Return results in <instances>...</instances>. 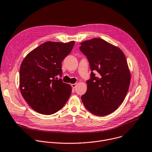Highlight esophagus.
<instances>
[{"label": "esophagus", "mask_w": 152, "mask_h": 152, "mask_svg": "<svg viewBox=\"0 0 152 152\" xmlns=\"http://www.w3.org/2000/svg\"><path fill=\"white\" fill-rule=\"evenodd\" d=\"M71 86L73 88H75L77 86V83H72V84H71Z\"/></svg>", "instance_id": "esophagus-1"}]
</instances>
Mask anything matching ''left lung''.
<instances>
[{"label":"left lung","mask_w":152,"mask_h":152,"mask_svg":"<svg viewBox=\"0 0 152 152\" xmlns=\"http://www.w3.org/2000/svg\"><path fill=\"white\" fill-rule=\"evenodd\" d=\"M80 50L86 56L92 70L86 81L87 91L81 96L86 109L96 116L115 112L128 92L131 73L126 57L118 47L100 38L80 43ZM99 73L95 77L93 72Z\"/></svg>","instance_id":"1"}]
</instances>
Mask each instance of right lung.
I'll use <instances>...</instances> for the list:
<instances>
[{
    "label": "right lung",
    "mask_w": 152,
    "mask_h": 152,
    "mask_svg": "<svg viewBox=\"0 0 152 152\" xmlns=\"http://www.w3.org/2000/svg\"><path fill=\"white\" fill-rule=\"evenodd\" d=\"M75 41L46 42L33 49L23 60L20 69L22 96L34 111L50 115L60 110L72 93L70 85L63 83L61 63L70 53Z\"/></svg>",
    "instance_id": "obj_1"
}]
</instances>
